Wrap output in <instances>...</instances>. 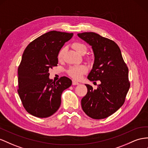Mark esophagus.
I'll use <instances>...</instances> for the list:
<instances>
[{
	"label": "esophagus",
	"mask_w": 148,
	"mask_h": 148,
	"mask_svg": "<svg viewBox=\"0 0 148 148\" xmlns=\"http://www.w3.org/2000/svg\"><path fill=\"white\" fill-rule=\"evenodd\" d=\"M72 85H79V83L78 82H77L75 81V80H73V82H72Z\"/></svg>",
	"instance_id": "34e87169"
}]
</instances>
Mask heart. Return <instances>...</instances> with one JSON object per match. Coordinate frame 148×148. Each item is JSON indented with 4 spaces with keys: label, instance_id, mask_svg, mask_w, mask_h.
<instances>
[{
    "label": "heart",
    "instance_id": "obj_1",
    "mask_svg": "<svg viewBox=\"0 0 148 148\" xmlns=\"http://www.w3.org/2000/svg\"><path fill=\"white\" fill-rule=\"evenodd\" d=\"M73 47L78 53H80L82 55L85 54L87 51L86 46L82 43L75 42L73 44ZM65 50H66V49L65 47H63L59 51L58 56H57L58 59L59 60H62L63 55H64V53L65 52ZM87 71H88V69L85 65H75V66L70 67V69H69V70H68V73H69V75L70 76V77L73 78L74 79H78L81 78L82 75L86 73L87 72Z\"/></svg>",
    "mask_w": 148,
    "mask_h": 148
}]
</instances>
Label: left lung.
Segmentation results:
<instances>
[{"label":"left lung","mask_w":148,"mask_h":148,"mask_svg":"<svg viewBox=\"0 0 148 148\" xmlns=\"http://www.w3.org/2000/svg\"><path fill=\"white\" fill-rule=\"evenodd\" d=\"M78 36L91 46L95 56L88 79L100 81L96 90L85 85L88 92L82 99V109L93 119L106 118L125 103L130 86L128 69L120 49L114 41L94 32L78 34Z\"/></svg>","instance_id":"obj_1"}]
</instances>
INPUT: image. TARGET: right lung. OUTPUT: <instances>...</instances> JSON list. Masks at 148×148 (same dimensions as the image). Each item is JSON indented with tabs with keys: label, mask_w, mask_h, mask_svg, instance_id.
Listing matches in <instances>:
<instances>
[{
	"label": "right lung",
	"mask_w": 148,
	"mask_h": 148,
	"mask_svg": "<svg viewBox=\"0 0 148 148\" xmlns=\"http://www.w3.org/2000/svg\"><path fill=\"white\" fill-rule=\"evenodd\" d=\"M73 33L50 31L30 42L23 51L18 69L19 95L28 113L38 118L53 114L61 105V95L72 82L62 77L49 78V69L57 66L58 53Z\"/></svg>",
	"instance_id": "add662e5"
}]
</instances>
